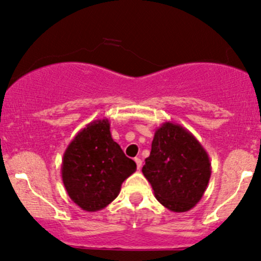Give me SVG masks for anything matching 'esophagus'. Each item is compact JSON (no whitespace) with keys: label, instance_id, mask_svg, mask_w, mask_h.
Wrapping results in <instances>:
<instances>
[{"label":"esophagus","instance_id":"1","mask_svg":"<svg viewBox=\"0 0 261 261\" xmlns=\"http://www.w3.org/2000/svg\"><path fill=\"white\" fill-rule=\"evenodd\" d=\"M135 163H136L137 169H139V170H141V168H142V161H141L140 158H135Z\"/></svg>","mask_w":261,"mask_h":261}]
</instances>
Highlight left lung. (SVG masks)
<instances>
[{
	"label": "left lung",
	"mask_w": 261,
	"mask_h": 261,
	"mask_svg": "<svg viewBox=\"0 0 261 261\" xmlns=\"http://www.w3.org/2000/svg\"><path fill=\"white\" fill-rule=\"evenodd\" d=\"M142 172L155 198L175 213L188 212L202 199L212 175L206 150L187 128L166 121L155 130Z\"/></svg>",
	"instance_id": "8db88e82"
}]
</instances>
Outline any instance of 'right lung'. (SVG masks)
Masks as SVG:
<instances>
[{
	"label": "right lung",
	"instance_id": "add662e5",
	"mask_svg": "<svg viewBox=\"0 0 261 261\" xmlns=\"http://www.w3.org/2000/svg\"><path fill=\"white\" fill-rule=\"evenodd\" d=\"M136 163L112 139L108 119L87 124L68 144L62 159V180L68 196L85 212L106 208L120 193Z\"/></svg>",
	"mask_w": 261,
	"mask_h": 261
}]
</instances>
